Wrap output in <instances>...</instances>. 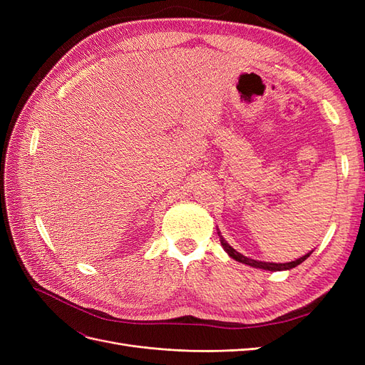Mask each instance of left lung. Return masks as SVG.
Wrapping results in <instances>:
<instances>
[{"label": "left lung", "mask_w": 365, "mask_h": 365, "mask_svg": "<svg viewBox=\"0 0 365 365\" xmlns=\"http://www.w3.org/2000/svg\"><path fill=\"white\" fill-rule=\"evenodd\" d=\"M217 235H219V239H220V244H222L224 250L228 252V256H230V257H233L235 260L242 262V263H245V264H250V267L260 268V269H268V271H283V269H291V268H295L297 264H300L302 262H304V260H306V259L312 254V251H311V252L304 254L303 257L297 259V260H294V262H288V263H269V262H259V260H254V259H248V257H245V256H242L240 252H237L235 248H231V247L227 244V240H225L222 236H220L219 231H217Z\"/></svg>", "instance_id": "8db88e82"}]
</instances>
